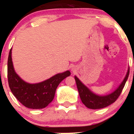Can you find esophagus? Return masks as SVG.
Segmentation results:
<instances>
[{
    "label": "esophagus",
    "instance_id": "34e87169",
    "mask_svg": "<svg viewBox=\"0 0 134 134\" xmlns=\"http://www.w3.org/2000/svg\"><path fill=\"white\" fill-rule=\"evenodd\" d=\"M75 70H76L75 67H72V68H71V70L72 71V72H74V71H75Z\"/></svg>",
    "mask_w": 134,
    "mask_h": 134
}]
</instances>
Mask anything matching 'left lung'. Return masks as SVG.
<instances>
[{
	"mask_svg": "<svg viewBox=\"0 0 134 134\" xmlns=\"http://www.w3.org/2000/svg\"><path fill=\"white\" fill-rule=\"evenodd\" d=\"M130 74V68H128L127 74L125 78L113 93L106 95H99L91 91L86 86H85L76 76H74L76 83L77 86L79 95L82 102L86 107L92 109H99L105 108L115 101L119 96L120 95L123 88L125 85V82L128 79Z\"/></svg>",
	"mask_w": 134,
	"mask_h": 134,
	"instance_id": "left-lung-1",
	"label": "left lung"
}]
</instances>
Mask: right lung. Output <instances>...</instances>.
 Wrapping results in <instances>:
<instances>
[{
	"instance_id": "obj_1",
	"label": "right lung",
	"mask_w": 134,
	"mask_h": 134,
	"mask_svg": "<svg viewBox=\"0 0 134 134\" xmlns=\"http://www.w3.org/2000/svg\"><path fill=\"white\" fill-rule=\"evenodd\" d=\"M12 48L8 58V81L10 91L17 100L25 107L33 109H40L47 107L53 100L55 91L65 78L70 75L66 70L58 73L47 80L38 83L31 84L24 81L16 74L12 61Z\"/></svg>"
}]
</instances>
